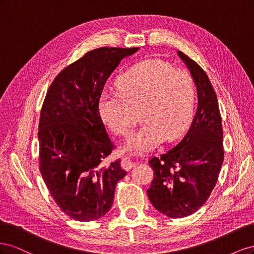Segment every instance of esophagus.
<instances>
[{"label":"esophagus","mask_w":254,"mask_h":254,"mask_svg":"<svg viewBox=\"0 0 254 254\" xmlns=\"http://www.w3.org/2000/svg\"><path fill=\"white\" fill-rule=\"evenodd\" d=\"M134 162L133 161L130 159L129 157H124L122 159V166H123V168H124V170H126V171H129V170H131V168L134 166Z\"/></svg>","instance_id":"esophagus-1"}]
</instances>
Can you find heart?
I'll return each instance as SVG.
<instances>
[{
  "label": "heart",
  "mask_w": 254,
  "mask_h": 254,
  "mask_svg": "<svg viewBox=\"0 0 254 254\" xmlns=\"http://www.w3.org/2000/svg\"><path fill=\"white\" fill-rule=\"evenodd\" d=\"M118 88L102 91L98 112L117 135H127L142 112L145 123L129 136L127 151L142 155L188 129L195 105V84L189 72L159 59L144 60L121 76Z\"/></svg>",
  "instance_id": "heart-1"
}]
</instances>
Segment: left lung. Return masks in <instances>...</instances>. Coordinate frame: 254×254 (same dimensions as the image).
I'll return each mask as SVG.
<instances>
[{
  "instance_id": "obj_1",
  "label": "left lung",
  "mask_w": 254,
  "mask_h": 254,
  "mask_svg": "<svg viewBox=\"0 0 254 254\" xmlns=\"http://www.w3.org/2000/svg\"><path fill=\"white\" fill-rule=\"evenodd\" d=\"M195 80L198 106L181 142L148 163L153 171L147 190L150 202L172 218L187 217L204 204L216 186L224 162L221 117L217 96L202 67L178 51Z\"/></svg>"
}]
</instances>
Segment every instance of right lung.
<instances>
[{
  "label": "right lung",
  "instance_id": "obj_1",
  "mask_svg": "<svg viewBox=\"0 0 254 254\" xmlns=\"http://www.w3.org/2000/svg\"><path fill=\"white\" fill-rule=\"evenodd\" d=\"M137 50L90 51L64 67L45 95L38 130L39 170L61 211L78 221L104 216L115 186L127 174L120 159L101 165L115 145L99 115L98 98L121 60Z\"/></svg>",
  "mask_w": 254,
  "mask_h": 254
}]
</instances>
